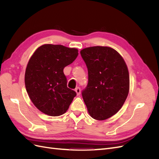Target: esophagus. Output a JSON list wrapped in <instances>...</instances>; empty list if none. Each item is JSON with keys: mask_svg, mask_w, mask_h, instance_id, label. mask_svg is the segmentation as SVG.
I'll return each mask as SVG.
<instances>
[{"mask_svg": "<svg viewBox=\"0 0 159 159\" xmlns=\"http://www.w3.org/2000/svg\"><path fill=\"white\" fill-rule=\"evenodd\" d=\"M75 91L76 93H77V95H80V93H81V89H80V88H78V87L76 88L75 89Z\"/></svg>", "mask_w": 159, "mask_h": 159, "instance_id": "esophagus-1", "label": "esophagus"}]
</instances>
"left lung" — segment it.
I'll list each match as a JSON object with an SVG mask.
<instances>
[{"label": "left lung", "mask_w": 159, "mask_h": 159, "mask_svg": "<svg viewBox=\"0 0 159 159\" xmlns=\"http://www.w3.org/2000/svg\"><path fill=\"white\" fill-rule=\"evenodd\" d=\"M80 54L88 70L82 96L90 116L107 119L121 109L129 91V74L123 57L108 46H91Z\"/></svg>", "instance_id": "left-lung-1"}]
</instances>
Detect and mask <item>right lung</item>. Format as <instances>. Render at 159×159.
Here are the masks:
<instances>
[{"label": "right lung", "mask_w": 159, "mask_h": 159, "mask_svg": "<svg viewBox=\"0 0 159 159\" xmlns=\"http://www.w3.org/2000/svg\"><path fill=\"white\" fill-rule=\"evenodd\" d=\"M78 55L75 48L46 44L38 47L30 57L25 75L26 89L43 113L56 117L68 109L76 93L67 87L63 70Z\"/></svg>", "instance_id": "add662e5"}]
</instances>
